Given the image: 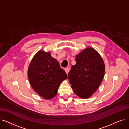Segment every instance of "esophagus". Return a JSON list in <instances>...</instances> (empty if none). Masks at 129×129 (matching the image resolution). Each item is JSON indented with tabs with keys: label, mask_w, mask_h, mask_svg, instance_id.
<instances>
[{
	"label": "esophagus",
	"mask_w": 129,
	"mask_h": 129,
	"mask_svg": "<svg viewBox=\"0 0 129 129\" xmlns=\"http://www.w3.org/2000/svg\"><path fill=\"white\" fill-rule=\"evenodd\" d=\"M64 70L65 71V72L66 73V74H67V75H68L69 72H70V68H65Z\"/></svg>",
	"instance_id": "1"
}]
</instances>
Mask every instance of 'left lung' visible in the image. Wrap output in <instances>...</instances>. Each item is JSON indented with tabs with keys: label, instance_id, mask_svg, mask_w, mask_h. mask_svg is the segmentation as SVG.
<instances>
[{
	"label": "left lung",
	"instance_id": "8db88e82",
	"mask_svg": "<svg viewBox=\"0 0 129 129\" xmlns=\"http://www.w3.org/2000/svg\"><path fill=\"white\" fill-rule=\"evenodd\" d=\"M105 66L103 58L94 49L87 47L76 56V64L69 73L71 87L83 99L92 96L104 78Z\"/></svg>",
	"mask_w": 129,
	"mask_h": 129
}]
</instances>
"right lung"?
<instances>
[{"label":"right lung","mask_w":129,"mask_h":129,"mask_svg":"<svg viewBox=\"0 0 129 129\" xmlns=\"http://www.w3.org/2000/svg\"><path fill=\"white\" fill-rule=\"evenodd\" d=\"M28 76L32 88L45 99L56 96L59 85L67 78L59 63L52 57L50 52L39 51L32 58L28 70Z\"/></svg>","instance_id":"add662e5"}]
</instances>
